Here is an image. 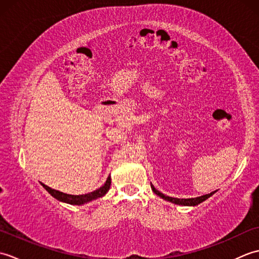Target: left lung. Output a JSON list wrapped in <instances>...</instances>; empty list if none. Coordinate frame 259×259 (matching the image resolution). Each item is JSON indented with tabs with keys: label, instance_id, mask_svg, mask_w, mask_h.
<instances>
[{
	"label": "left lung",
	"instance_id": "1",
	"mask_svg": "<svg viewBox=\"0 0 259 259\" xmlns=\"http://www.w3.org/2000/svg\"><path fill=\"white\" fill-rule=\"evenodd\" d=\"M151 189H152L153 192H155L156 195H158L159 197L162 198V199L167 200V201H170V202H172V203H176V205H181V206H197V205H199L200 202L208 199L209 197L212 196L214 192H216V191H212V192H210V194L203 195V196H200V197L187 198V199H179V198H172V197H169V196H164L162 192L158 191L155 188V187H153V185H151Z\"/></svg>",
	"mask_w": 259,
	"mask_h": 259
}]
</instances>
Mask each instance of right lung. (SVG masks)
<instances>
[{
  "instance_id": "1",
  "label": "right lung",
  "mask_w": 259,
  "mask_h": 259,
  "mask_svg": "<svg viewBox=\"0 0 259 259\" xmlns=\"http://www.w3.org/2000/svg\"><path fill=\"white\" fill-rule=\"evenodd\" d=\"M43 188H45L49 194H50L52 197L56 198L59 201H62V202H67L70 203V205H83L85 202H89L92 201L95 199H98V198H100L102 196H104L108 192V190L110 189V185H111V178L108 177L106 184H104L100 188L89 192V194H85V195H68V194H64V192H61L59 190L56 189H52L50 187H48L47 185L42 184Z\"/></svg>"
}]
</instances>
